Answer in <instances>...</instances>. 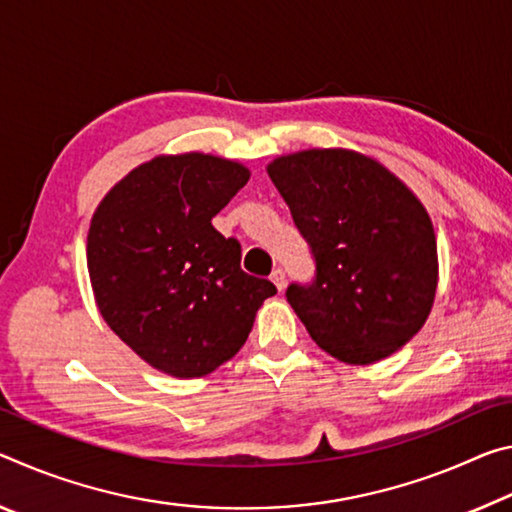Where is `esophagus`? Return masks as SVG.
Segmentation results:
<instances>
[{
    "instance_id": "obj_1",
    "label": "esophagus",
    "mask_w": 512,
    "mask_h": 512,
    "mask_svg": "<svg viewBox=\"0 0 512 512\" xmlns=\"http://www.w3.org/2000/svg\"><path fill=\"white\" fill-rule=\"evenodd\" d=\"M270 279H272V283H274V286H276V288H279V292H283V288H286V272H283V270H281V267H276V270L272 272V276H270Z\"/></svg>"
}]
</instances>
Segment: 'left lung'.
<instances>
[{"mask_svg": "<svg viewBox=\"0 0 512 512\" xmlns=\"http://www.w3.org/2000/svg\"><path fill=\"white\" fill-rule=\"evenodd\" d=\"M315 256L286 297L326 354L370 365L422 329L438 290V245L415 192L354 149H304L267 165Z\"/></svg>", "mask_w": 512, "mask_h": 512, "instance_id": "left-lung-1", "label": "left lung"}]
</instances>
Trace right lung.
Wrapping results in <instances>:
<instances>
[{"instance_id": "right-lung-1", "label": "right lung", "mask_w": 512, "mask_h": 512, "mask_svg": "<svg viewBox=\"0 0 512 512\" xmlns=\"http://www.w3.org/2000/svg\"><path fill=\"white\" fill-rule=\"evenodd\" d=\"M249 181L213 154L156 156L99 201L88 274L104 322L154 370L197 379L245 345L274 283L240 267V242L213 217Z\"/></svg>"}]
</instances>
